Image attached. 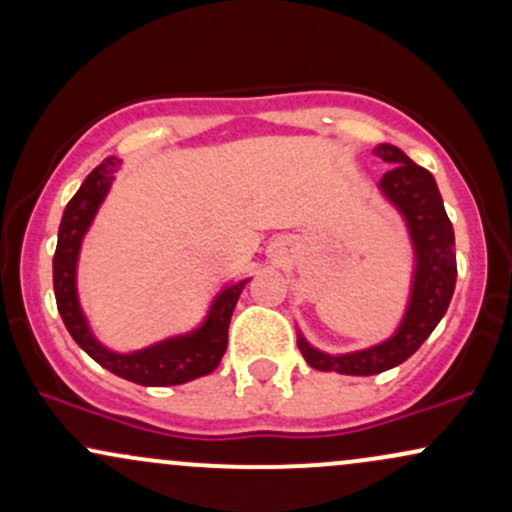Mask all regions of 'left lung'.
<instances>
[{"label": "left lung", "instance_id": "left-lung-1", "mask_svg": "<svg viewBox=\"0 0 512 512\" xmlns=\"http://www.w3.org/2000/svg\"><path fill=\"white\" fill-rule=\"evenodd\" d=\"M375 156L390 163L378 190L402 216L411 245V284L397 330L380 344L349 354H327L303 337L296 327L298 349L310 368L342 375H375L404 363L436 330L448 310L457 279L455 231L445 214L436 180L426 168L416 166L402 149L378 144Z\"/></svg>", "mask_w": 512, "mask_h": 512}]
</instances>
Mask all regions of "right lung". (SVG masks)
<instances>
[{
    "instance_id": "right-lung-1",
    "label": "right lung",
    "mask_w": 512,
    "mask_h": 512,
    "mask_svg": "<svg viewBox=\"0 0 512 512\" xmlns=\"http://www.w3.org/2000/svg\"><path fill=\"white\" fill-rule=\"evenodd\" d=\"M120 166L122 161L117 156L105 158L101 166L88 173L84 185L79 187V192L69 199L67 209H64L60 233H57L55 260H52L57 310H60L64 327L72 334L74 342L110 373L146 387L190 383V380L209 375L221 363L228 346V325H231L233 308H236L240 293L250 279L231 281V284L223 286L211 298L207 315L195 330L175 334V337L161 339V342L144 346V349L127 351V354L105 346L91 330V322L81 308L76 274H79L81 245H84L88 228L93 226L98 209L113 187L115 173Z\"/></svg>"
}]
</instances>
